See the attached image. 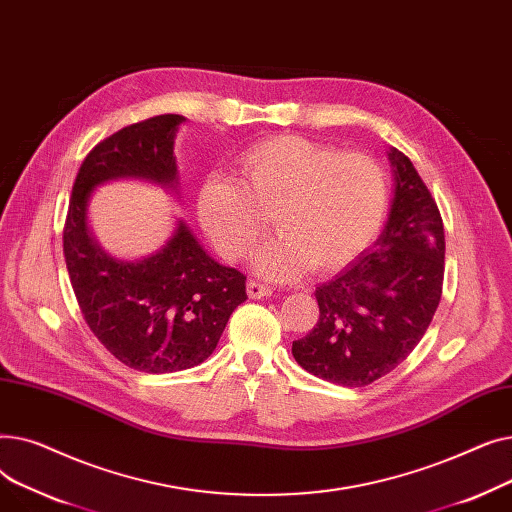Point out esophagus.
<instances>
[{
    "label": "esophagus",
    "mask_w": 512,
    "mask_h": 512,
    "mask_svg": "<svg viewBox=\"0 0 512 512\" xmlns=\"http://www.w3.org/2000/svg\"><path fill=\"white\" fill-rule=\"evenodd\" d=\"M247 294H249V299H267V297H272V288L251 280L247 284Z\"/></svg>",
    "instance_id": "1"
}]
</instances>
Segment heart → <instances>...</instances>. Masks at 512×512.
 Listing matches in <instances>:
<instances>
[{
	"mask_svg": "<svg viewBox=\"0 0 512 512\" xmlns=\"http://www.w3.org/2000/svg\"><path fill=\"white\" fill-rule=\"evenodd\" d=\"M236 168L240 186L224 178L201 186L199 222L215 249L238 261L253 251L272 215L280 234L253 259L263 278L292 280L309 265L319 274L334 272L384 222L388 182L369 155L284 134L242 151Z\"/></svg>",
	"mask_w": 512,
	"mask_h": 512,
	"instance_id": "obj_1",
	"label": "heart"
}]
</instances>
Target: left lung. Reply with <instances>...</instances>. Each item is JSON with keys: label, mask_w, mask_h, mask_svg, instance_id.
<instances>
[{"label": "left lung", "mask_w": 512, "mask_h": 512, "mask_svg": "<svg viewBox=\"0 0 512 512\" xmlns=\"http://www.w3.org/2000/svg\"><path fill=\"white\" fill-rule=\"evenodd\" d=\"M394 197L373 245L319 284V319L292 342L297 363L317 378L361 388L405 361L440 305L444 226L411 159L390 147Z\"/></svg>", "instance_id": "left-lung-1"}]
</instances>
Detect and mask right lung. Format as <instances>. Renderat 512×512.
I'll return each mask as SVG.
<instances>
[{
    "label": "right lung",
    "instance_id": "right-lung-1",
    "mask_svg": "<svg viewBox=\"0 0 512 512\" xmlns=\"http://www.w3.org/2000/svg\"><path fill=\"white\" fill-rule=\"evenodd\" d=\"M184 120L155 116L101 141L76 174L64 226L68 276L87 326L118 361L145 373L203 363L247 301V276L213 261L182 220L166 245L137 261L105 253L89 228V201L105 182L137 178L180 199L174 139Z\"/></svg>",
    "mask_w": 512,
    "mask_h": 512
}]
</instances>
